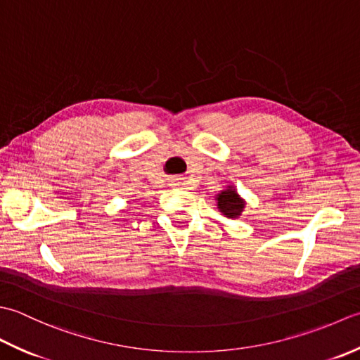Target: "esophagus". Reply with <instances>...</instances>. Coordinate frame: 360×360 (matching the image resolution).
Masks as SVG:
<instances>
[{
	"mask_svg": "<svg viewBox=\"0 0 360 360\" xmlns=\"http://www.w3.org/2000/svg\"><path fill=\"white\" fill-rule=\"evenodd\" d=\"M174 185H175V186H177V185H180V181H177V183H174Z\"/></svg>",
	"mask_w": 360,
	"mask_h": 360,
	"instance_id": "34e87169",
	"label": "esophagus"
}]
</instances>
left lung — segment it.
<instances>
[{"mask_svg": "<svg viewBox=\"0 0 360 360\" xmlns=\"http://www.w3.org/2000/svg\"><path fill=\"white\" fill-rule=\"evenodd\" d=\"M217 207L226 217H239L242 208H244V202L239 199V195L231 189H225L217 197Z\"/></svg>", "mask_w": 360, "mask_h": 360, "instance_id": "left-lung-1", "label": "left lung"}]
</instances>
